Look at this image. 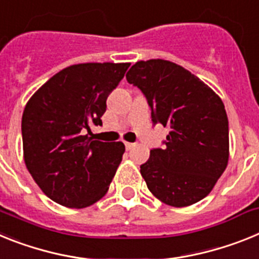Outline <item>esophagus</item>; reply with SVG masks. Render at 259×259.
<instances>
[{"mask_svg":"<svg viewBox=\"0 0 259 259\" xmlns=\"http://www.w3.org/2000/svg\"><path fill=\"white\" fill-rule=\"evenodd\" d=\"M125 147H126V150H132L133 147H134V143H130V142H125Z\"/></svg>","mask_w":259,"mask_h":259,"instance_id":"1","label":"esophagus"}]
</instances>
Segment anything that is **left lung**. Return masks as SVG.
Returning a JSON list of instances; mask_svg holds the SVG:
<instances>
[{"label": "left lung", "instance_id": "left-lung-1", "mask_svg": "<svg viewBox=\"0 0 259 259\" xmlns=\"http://www.w3.org/2000/svg\"><path fill=\"white\" fill-rule=\"evenodd\" d=\"M151 108V121L169 129L163 148L141 165L148 190L173 207L210 194L229 157L228 117L222 99L198 76L165 60L138 61L126 74Z\"/></svg>", "mask_w": 259, "mask_h": 259}]
</instances>
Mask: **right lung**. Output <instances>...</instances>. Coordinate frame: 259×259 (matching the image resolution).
<instances>
[{"label":"right lung","mask_w":259,"mask_h":259,"mask_svg":"<svg viewBox=\"0 0 259 259\" xmlns=\"http://www.w3.org/2000/svg\"><path fill=\"white\" fill-rule=\"evenodd\" d=\"M130 64L71 65L44 83L22 116L24 163L42 193L56 203L83 208L108 192L122 160V142L94 141L108 95Z\"/></svg>","instance_id":"right-lung-1"}]
</instances>
